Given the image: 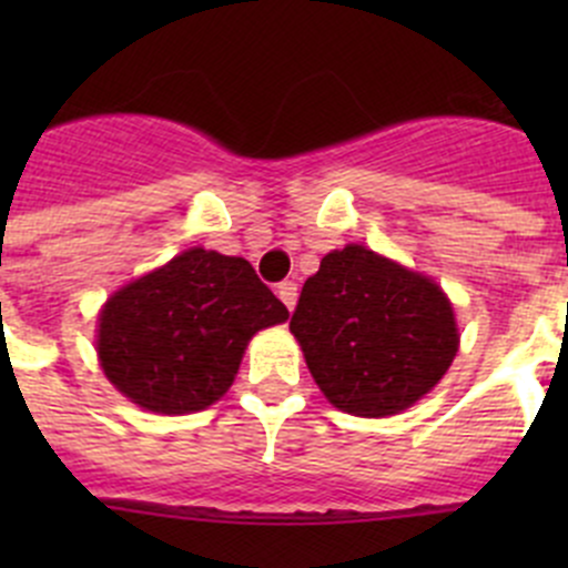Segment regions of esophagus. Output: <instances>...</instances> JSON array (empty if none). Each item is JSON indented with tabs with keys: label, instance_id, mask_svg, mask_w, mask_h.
<instances>
[{
	"label": "esophagus",
	"instance_id": "esophagus-1",
	"mask_svg": "<svg viewBox=\"0 0 568 568\" xmlns=\"http://www.w3.org/2000/svg\"><path fill=\"white\" fill-rule=\"evenodd\" d=\"M277 296H280V300H283V305L288 307V311H294L296 300H300V288H296V283L285 280V283L277 285Z\"/></svg>",
	"mask_w": 568,
	"mask_h": 568
}]
</instances>
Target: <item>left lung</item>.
Here are the masks:
<instances>
[{"mask_svg": "<svg viewBox=\"0 0 568 568\" xmlns=\"http://www.w3.org/2000/svg\"><path fill=\"white\" fill-rule=\"evenodd\" d=\"M291 332L326 400L357 417L409 409L459 352L445 291L363 244L321 257L302 285Z\"/></svg>", "mask_w": 568, "mask_h": 568, "instance_id": "1", "label": "left lung"}]
</instances>
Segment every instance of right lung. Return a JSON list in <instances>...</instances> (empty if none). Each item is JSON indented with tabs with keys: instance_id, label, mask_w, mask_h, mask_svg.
Masks as SVG:
<instances>
[{
	"instance_id": "obj_1",
	"label": "right lung",
	"mask_w": 568,
	"mask_h": 568,
	"mask_svg": "<svg viewBox=\"0 0 568 568\" xmlns=\"http://www.w3.org/2000/svg\"><path fill=\"white\" fill-rule=\"evenodd\" d=\"M285 318L250 261L192 247L109 296L95 352L136 406L189 415L220 400L252 335Z\"/></svg>"
}]
</instances>
